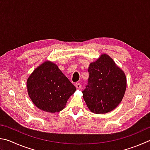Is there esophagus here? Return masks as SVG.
<instances>
[{"label": "esophagus", "mask_w": 150, "mask_h": 150, "mask_svg": "<svg viewBox=\"0 0 150 150\" xmlns=\"http://www.w3.org/2000/svg\"><path fill=\"white\" fill-rule=\"evenodd\" d=\"M75 86L77 89H81V84L79 83H77L75 84Z\"/></svg>", "instance_id": "esophagus-1"}]
</instances>
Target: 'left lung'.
Here are the masks:
<instances>
[{
  "instance_id": "left-lung-1",
  "label": "left lung",
  "mask_w": 150,
  "mask_h": 150,
  "mask_svg": "<svg viewBox=\"0 0 150 150\" xmlns=\"http://www.w3.org/2000/svg\"><path fill=\"white\" fill-rule=\"evenodd\" d=\"M89 77L83 98L92 112L106 113L113 110L125 95L127 79L124 72L107 54L90 64Z\"/></svg>"
}]
</instances>
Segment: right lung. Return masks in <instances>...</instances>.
I'll return each instance as SVG.
<instances>
[{
    "instance_id": "obj_1",
    "label": "right lung",
    "mask_w": 150,
    "mask_h": 150,
    "mask_svg": "<svg viewBox=\"0 0 150 150\" xmlns=\"http://www.w3.org/2000/svg\"><path fill=\"white\" fill-rule=\"evenodd\" d=\"M30 98L38 108L55 113L63 110L75 86L55 64L45 62L35 69L27 81Z\"/></svg>"
}]
</instances>
